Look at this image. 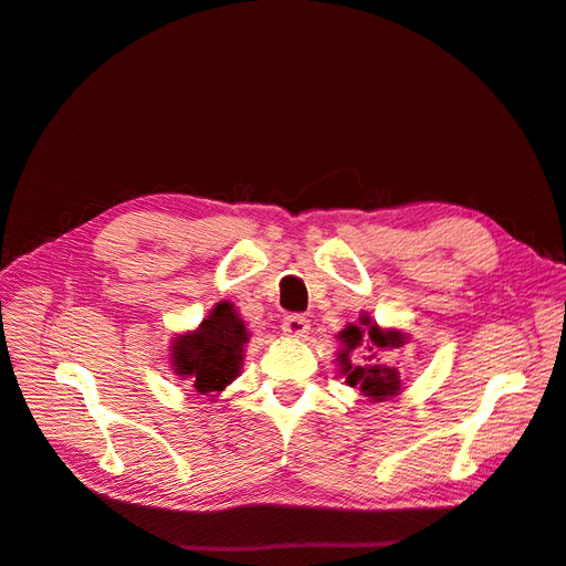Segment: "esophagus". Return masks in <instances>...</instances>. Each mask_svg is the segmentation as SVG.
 I'll use <instances>...</instances> for the list:
<instances>
[{"label": "esophagus", "mask_w": 566, "mask_h": 566, "mask_svg": "<svg viewBox=\"0 0 566 566\" xmlns=\"http://www.w3.org/2000/svg\"><path fill=\"white\" fill-rule=\"evenodd\" d=\"M283 333L290 335V337H306V333H310V318H304L300 314L285 316Z\"/></svg>", "instance_id": "obj_1"}]
</instances>
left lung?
<instances>
[{
    "label": "left lung",
    "mask_w": 566,
    "mask_h": 566,
    "mask_svg": "<svg viewBox=\"0 0 566 566\" xmlns=\"http://www.w3.org/2000/svg\"><path fill=\"white\" fill-rule=\"evenodd\" d=\"M361 325H368V328L347 325V328L339 333V339L342 345H345V349L339 352L337 361L342 366V375H347L345 382L349 387H358L366 397L375 401L394 397V394L399 391L397 368H387L380 364H361L358 358H352V352L364 345L370 352V356H366V361H370V358L380 349L401 347L403 335L397 331H380L378 325H370V318H361Z\"/></svg>",
    "instance_id": "8db88e82"
}]
</instances>
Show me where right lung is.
Returning <instances> with one entry per match:
<instances>
[{
    "label": "right lung",
    "mask_w": 566,
    "mask_h": 566,
    "mask_svg": "<svg viewBox=\"0 0 566 566\" xmlns=\"http://www.w3.org/2000/svg\"><path fill=\"white\" fill-rule=\"evenodd\" d=\"M248 328L235 314L233 304L219 302L196 333L175 339L172 364L177 375L205 397L224 389L238 378L243 364Z\"/></svg>",
    "instance_id": "add662e5"
}]
</instances>
